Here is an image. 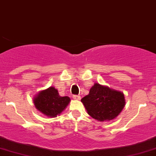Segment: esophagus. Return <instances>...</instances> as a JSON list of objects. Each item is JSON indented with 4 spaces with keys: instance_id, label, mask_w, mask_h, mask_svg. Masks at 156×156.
Masks as SVG:
<instances>
[{
    "instance_id": "34e87169",
    "label": "esophagus",
    "mask_w": 156,
    "mask_h": 156,
    "mask_svg": "<svg viewBox=\"0 0 156 156\" xmlns=\"http://www.w3.org/2000/svg\"><path fill=\"white\" fill-rule=\"evenodd\" d=\"M73 98L74 99V100H80V99H81L80 96H79V95H73Z\"/></svg>"
}]
</instances>
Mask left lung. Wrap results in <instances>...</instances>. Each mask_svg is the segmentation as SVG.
<instances>
[{
  "label": "left lung",
  "instance_id": "left-lung-1",
  "mask_svg": "<svg viewBox=\"0 0 156 156\" xmlns=\"http://www.w3.org/2000/svg\"><path fill=\"white\" fill-rule=\"evenodd\" d=\"M81 102L88 115L101 122L117 118L125 105L123 93L99 83L91 87L89 94L82 99Z\"/></svg>",
  "mask_w": 156,
  "mask_h": 156
}]
</instances>
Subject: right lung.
Segmentation results:
<instances>
[{
    "instance_id": "right-lung-1",
    "label": "right lung",
    "mask_w": 156,
    "mask_h": 156,
    "mask_svg": "<svg viewBox=\"0 0 156 156\" xmlns=\"http://www.w3.org/2000/svg\"><path fill=\"white\" fill-rule=\"evenodd\" d=\"M70 101L71 99L68 97L60 96L54 87L41 91L33 100L38 111L50 118H55L61 114Z\"/></svg>"
}]
</instances>
